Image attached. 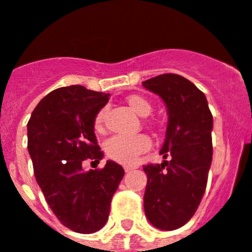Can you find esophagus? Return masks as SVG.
I'll list each match as a JSON object with an SVG mask.
<instances>
[{
	"label": "esophagus",
	"instance_id": "obj_1",
	"mask_svg": "<svg viewBox=\"0 0 252 252\" xmlns=\"http://www.w3.org/2000/svg\"><path fill=\"white\" fill-rule=\"evenodd\" d=\"M134 169H135V168H134V166H128V165L124 166V171H126V173H129V171L134 170Z\"/></svg>",
	"mask_w": 252,
	"mask_h": 252
}]
</instances>
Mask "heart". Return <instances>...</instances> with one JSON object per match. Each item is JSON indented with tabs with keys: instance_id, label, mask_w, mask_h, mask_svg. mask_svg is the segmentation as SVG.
I'll list each match as a JSON object with an SVG mask.
<instances>
[{
	"instance_id": "b5f03b06",
	"label": "heart",
	"mask_w": 252,
	"mask_h": 252,
	"mask_svg": "<svg viewBox=\"0 0 252 252\" xmlns=\"http://www.w3.org/2000/svg\"><path fill=\"white\" fill-rule=\"evenodd\" d=\"M126 103L134 112L139 114L140 117H148L152 113L153 105L149 100L139 94H133L126 98ZM104 110H100L94 119V126L95 129L102 128ZM150 140L145 135H114L109 138L104 144L105 154L109 159L117 161V163L126 164V165H133L138 160L139 155L149 150Z\"/></svg>"
}]
</instances>
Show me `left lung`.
I'll use <instances>...</instances> for the list:
<instances>
[{"instance_id": "8db88e82", "label": "left lung", "mask_w": 252, "mask_h": 252, "mask_svg": "<svg viewBox=\"0 0 252 252\" xmlns=\"http://www.w3.org/2000/svg\"><path fill=\"white\" fill-rule=\"evenodd\" d=\"M158 94L168 113L160 154L170 160L143 166L148 176L145 216L160 230H175L196 211L206 189L213 159V115L205 94L179 74L166 73L143 82Z\"/></svg>"}]
</instances>
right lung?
<instances>
[{
    "label": "right lung",
    "instance_id": "obj_1",
    "mask_svg": "<svg viewBox=\"0 0 252 252\" xmlns=\"http://www.w3.org/2000/svg\"><path fill=\"white\" fill-rule=\"evenodd\" d=\"M110 94L83 86L55 89L37 104L27 124V148L36 180L58 220L79 234L102 229L110 201L124 176L119 164L84 171L87 159L99 163L103 152L94 119Z\"/></svg>",
    "mask_w": 252,
    "mask_h": 252
}]
</instances>
